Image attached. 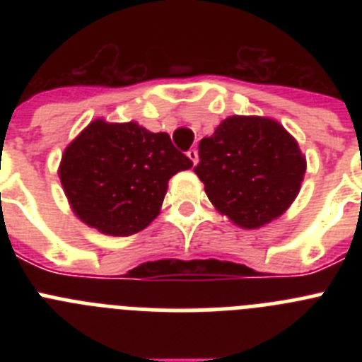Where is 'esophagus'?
I'll list each match as a JSON object with an SVG mask.
<instances>
[{
  "mask_svg": "<svg viewBox=\"0 0 362 362\" xmlns=\"http://www.w3.org/2000/svg\"><path fill=\"white\" fill-rule=\"evenodd\" d=\"M187 156H188V159H190V161L194 163V165H197V161H199V156H197V150L196 148L188 150Z\"/></svg>",
  "mask_w": 362,
  "mask_h": 362,
  "instance_id": "34e87169",
  "label": "esophagus"
}]
</instances>
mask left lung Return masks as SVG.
Here are the masks:
<instances>
[{"instance_id":"1","label":"left lung","mask_w":362,"mask_h":362,"mask_svg":"<svg viewBox=\"0 0 362 362\" xmlns=\"http://www.w3.org/2000/svg\"><path fill=\"white\" fill-rule=\"evenodd\" d=\"M210 203L235 226L255 230L283 216L305 179L306 158L279 121L230 116L199 143V165Z\"/></svg>"}]
</instances>
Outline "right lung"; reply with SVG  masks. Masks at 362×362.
<instances>
[{
  "label": "right lung",
  "instance_id": "right-lung-1",
  "mask_svg": "<svg viewBox=\"0 0 362 362\" xmlns=\"http://www.w3.org/2000/svg\"><path fill=\"white\" fill-rule=\"evenodd\" d=\"M192 168L165 132L136 121H90L62 156L57 174L79 221L107 235L141 232L159 216L168 179Z\"/></svg>",
  "mask_w": 362,
  "mask_h": 362
}]
</instances>
